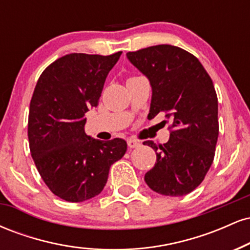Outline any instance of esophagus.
I'll return each instance as SVG.
<instances>
[{
    "mask_svg": "<svg viewBox=\"0 0 250 250\" xmlns=\"http://www.w3.org/2000/svg\"><path fill=\"white\" fill-rule=\"evenodd\" d=\"M127 143H128V147L130 148V149L137 148V147H140V146H141V143H140V141H137V140H134V139H129L128 141H127Z\"/></svg>",
    "mask_w": 250,
    "mask_h": 250,
    "instance_id": "esophagus-1",
    "label": "esophagus"
}]
</instances>
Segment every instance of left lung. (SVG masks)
I'll return each mask as SVG.
<instances>
[{"label":"left lung","mask_w":250,"mask_h":250,"mask_svg":"<svg viewBox=\"0 0 250 250\" xmlns=\"http://www.w3.org/2000/svg\"><path fill=\"white\" fill-rule=\"evenodd\" d=\"M127 57L150 81L148 119L165 114L170 122L167 143L143 142L157 151L146 183L166 196L187 195L199 187L214 161L219 105L213 81L193 54L175 45H153L129 51Z\"/></svg>","instance_id":"obj_1"}]
</instances>
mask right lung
Segmentation results:
<instances>
[{"label":"right lung","mask_w":250,"mask_h":250,"mask_svg":"<svg viewBox=\"0 0 250 250\" xmlns=\"http://www.w3.org/2000/svg\"><path fill=\"white\" fill-rule=\"evenodd\" d=\"M121 54H68L48 65L36 83L28 117L31 157L51 193L68 202L101 193L111 165L127 151L125 140L100 141L83 129L84 114L97 107Z\"/></svg>","instance_id":"right-lung-1"}]
</instances>
